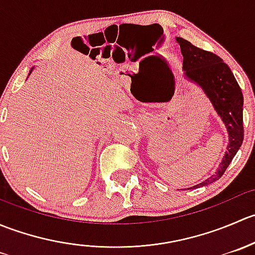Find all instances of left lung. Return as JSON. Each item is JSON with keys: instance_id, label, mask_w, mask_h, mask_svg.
<instances>
[{"instance_id": "8db88e82", "label": "left lung", "mask_w": 255, "mask_h": 255, "mask_svg": "<svg viewBox=\"0 0 255 255\" xmlns=\"http://www.w3.org/2000/svg\"><path fill=\"white\" fill-rule=\"evenodd\" d=\"M184 61L185 75L199 84L212 102L216 112L227 128L230 143L227 151L212 176L194 186H206L217 181L237 154L244 137L243 128V94L232 71L222 59L211 51L195 47L184 38H176Z\"/></svg>"}]
</instances>
